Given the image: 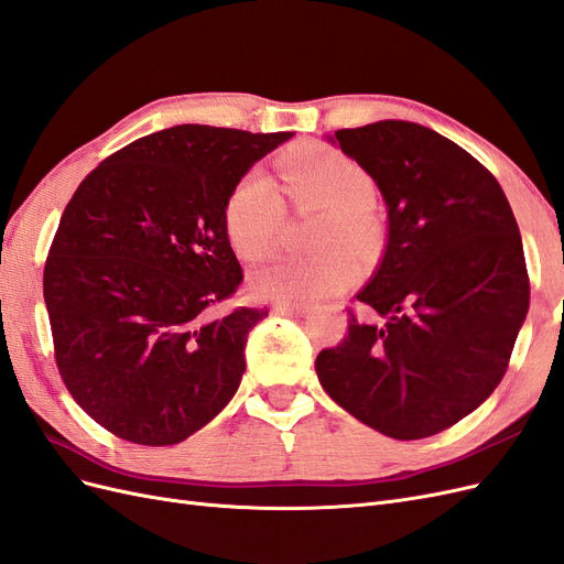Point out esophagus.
I'll return each mask as SVG.
<instances>
[{"instance_id": "1", "label": "esophagus", "mask_w": 564, "mask_h": 564, "mask_svg": "<svg viewBox=\"0 0 564 564\" xmlns=\"http://www.w3.org/2000/svg\"><path fill=\"white\" fill-rule=\"evenodd\" d=\"M272 313H275V315L299 317V315L308 313V308H305V305H294V303H275V305H272Z\"/></svg>"}]
</instances>
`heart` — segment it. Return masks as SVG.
Segmentation results:
<instances>
[{"label": "heart", "instance_id": "b5f03b06", "mask_svg": "<svg viewBox=\"0 0 564 564\" xmlns=\"http://www.w3.org/2000/svg\"><path fill=\"white\" fill-rule=\"evenodd\" d=\"M284 195L294 212H322L313 232V256H289L251 278L253 294L278 303H315L346 292L360 280V261L348 249L367 251L377 240L369 204L377 195L371 174L327 143L292 148L278 160ZM226 228L235 251L249 263L270 259L286 230V204L278 185L249 172L226 202Z\"/></svg>", "mask_w": 564, "mask_h": 564}]
</instances>
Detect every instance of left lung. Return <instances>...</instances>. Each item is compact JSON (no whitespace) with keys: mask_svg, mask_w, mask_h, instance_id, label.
<instances>
[{"mask_svg":"<svg viewBox=\"0 0 564 564\" xmlns=\"http://www.w3.org/2000/svg\"><path fill=\"white\" fill-rule=\"evenodd\" d=\"M388 207L379 270L348 308V336L319 350L329 398L395 440H421L475 412L503 379L529 308V275L499 181L454 141L402 119L338 129Z\"/></svg>","mask_w":564,"mask_h":564,"instance_id":"left-lung-1","label":"left lung"}]
</instances>
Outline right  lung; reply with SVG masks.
<instances>
[{"label":"right lung","instance_id":"add662e5","mask_svg":"<svg viewBox=\"0 0 564 564\" xmlns=\"http://www.w3.org/2000/svg\"><path fill=\"white\" fill-rule=\"evenodd\" d=\"M292 139L181 124L112 152L79 183L44 265L65 388L98 425L164 447L207 425L245 373L268 308H218L245 275L226 202L253 162Z\"/></svg>","mask_w":564,"mask_h":564}]
</instances>
